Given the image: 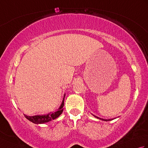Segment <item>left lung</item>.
I'll list each match as a JSON object with an SVG mask.
<instances>
[{"label": "left lung", "mask_w": 148, "mask_h": 148, "mask_svg": "<svg viewBox=\"0 0 148 148\" xmlns=\"http://www.w3.org/2000/svg\"><path fill=\"white\" fill-rule=\"evenodd\" d=\"M93 116H95V118H97V119H100V120H102V121H111V120H112V119H102V118H99V117H97V116H95V115H93Z\"/></svg>", "instance_id": "obj_1"}]
</instances>
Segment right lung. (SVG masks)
Segmentation results:
<instances>
[{"mask_svg": "<svg viewBox=\"0 0 148 148\" xmlns=\"http://www.w3.org/2000/svg\"><path fill=\"white\" fill-rule=\"evenodd\" d=\"M65 97V93L64 94V98H63L62 102L61 103L60 106L59 107V108L56 110L55 112H49L47 114H41V115H35V116H27L24 114L25 117L27 119H29L31 122L34 123L35 124H43L45 123L49 122L50 121L53 120L59 117L62 112H63V107L64 106V99Z\"/></svg>", "mask_w": 148, "mask_h": 148, "instance_id": "add662e5", "label": "right lung"}]
</instances>
